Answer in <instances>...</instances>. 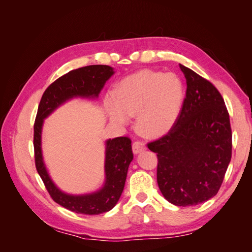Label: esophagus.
<instances>
[{
  "mask_svg": "<svg viewBox=\"0 0 252 252\" xmlns=\"http://www.w3.org/2000/svg\"><path fill=\"white\" fill-rule=\"evenodd\" d=\"M144 149H146V145H145V143L143 141H135L132 144V151L135 155L140 154V152L143 151Z\"/></svg>",
  "mask_w": 252,
  "mask_h": 252,
  "instance_id": "1",
  "label": "esophagus"
}]
</instances>
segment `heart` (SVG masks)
<instances>
[{
	"label": "heart",
	"mask_w": 252,
	"mask_h": 252,
	"mask_svg": "<svg viewBox=\"0 0 252 252\" xmlns=\"http://www.w3.org/2000/svg\"><path fill=\"white\" fill-rule=\"evenodd\" d=\"M184 101V87L173 73L142 70L121 82L116 98L106 97L110 118L126 125L138 114L136 124L147 135L166 133L177 121Z\"/></svg>",
	"instance_id": "1"
}]
</instances>
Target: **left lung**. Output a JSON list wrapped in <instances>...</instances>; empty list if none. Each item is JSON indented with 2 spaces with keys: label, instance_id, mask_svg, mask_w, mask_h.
<instances>
[{
  "label": "left lung",
  "instance_id": "left-lung-1",
  "mask_svg": "<svg viewBox=\"0 0 252 252\" xmlns=\"http://www.w3.org/2000/svg\"><path fill=\"white\" fill-rule=\"evenodd\" d=\"M187 89L169 131L149 142L157 154V180L165 199L193 206L215 196L231 159L232 132L223 96L211 82L180 64Z\"/></svg>",
  "mask_w": 252,
  "mask_h": 252
}]
</instances>
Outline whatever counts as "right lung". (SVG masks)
Returning <instances> with one entry per match:
<instances>
[{"mask_svg":"<svg viewBox=\"0 0 252 252\" xmlns=\"http://www.w3.org/2000/svg\"><path fill=\"white\" fill-rule=\"evenodd\" d=\"M112 74V68L107 65H90L73 69L50 84L44 91L37 108L33 125L35 168L51 199L75 213L100 215L116 206L123 192L128 167L133 158L131 140L128 136H119L106 142V183L100 191L84 195L66 194L53 184L43 163L41 151L43 120L61 104L73 96H97Z\"/></svg>","mask_w":252,"mask_h":252,"instance_id":"add662e5","label":"right lung"}]
</instances>
